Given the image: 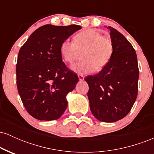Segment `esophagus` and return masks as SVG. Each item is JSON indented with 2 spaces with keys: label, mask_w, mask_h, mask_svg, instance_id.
Here are the masks:
<instances>
[{
  "label": "esophagus",
  "mask_w": 154,
  "mask_h": 154,
  "mask_svg": "<svg viewBox=\"0 0 154 154\" xmlns=\"http://www.w3.org/2000/svg\"><path fill=\"white\" fill-rule=\"evenodd\" d=\"M78 78L79 79V81H83V80H84V79H85V77L82 75H78Z\"/></svg>",
  "instance_id": "esophagus-1"
}]
</instances>
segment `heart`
<instances>
[{
    "label": "heart",
    "mask_w": 154,
    "mask_h": 154,
    "mask_svg": "<svg viewBox=\"0 0 154 154\" xmlns=\"http://www.w3.org/2000/svg\"><path fill=\"white\" fill-rule=\"evenodd\" d=\"M82 52L83 61L72 65V69L79 75L100 72L112 59L114 45L110 38L103 36L99 31L87 29L77 33L74 40H63L60 46L61 57L70 63Z\"/></svg>",
    "instance_id": "heart-1"
}]
</instances>
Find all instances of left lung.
Listing matches in <instances>:
<instances>
[{
	"label": "left lung",
	"mask_w": 154,
	"mask_h": 154,
	"mask_svg": "<svg viewBox=\"0 0 154 154\" xmlns=\"http://www.w3.org/2000/svg\"><path fill=\"white\" fill-rule=\"evenodd\" d=\"M114 52L99 73L85 78L89 85L90 109L99 121L114 122L128 114L137 95L139 69L137 55L122 34L109 26Z\"/></svg>",
	"instance_id": "obj_1"
}]
</instances>
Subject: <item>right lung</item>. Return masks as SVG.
Segmentation results:
<instances>
[{
  "label": "right lung",
  "mask_w": 154,
  "mask_h": 154,
  "mask_svg": "<svg viewBox=\"0 0 154 154\" xmlns=\"http://www.w3.org/2000/svg\"><path fill=\"white\" fill-rule=\"evenodd\" d=\"M81 28L45 24L21 47L16 68L17 89L26 111L35 119H57L66 109V95L79 79L62 61L60 46Z\"/></svg>",
  "instance_id": "obj_1"
}]
</instances>
